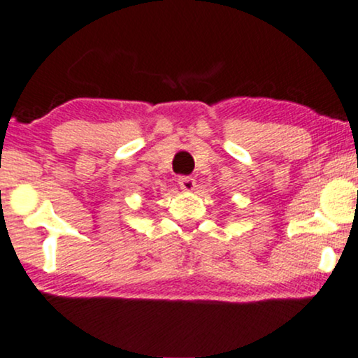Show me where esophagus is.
Masks as SVG:
<instances>
[{
  "mask_svg": "<svg viewBox=\"0 0 358 358\" xmlns=\"http://www.w3.org/2000/svg\"><path fill=\"white\" fill-rule=\"evenodd\" d=\"M178 185L183 192H192L195 188V178H192V176H180Z\"/></svg>",
  "mask_w": 358,
  "mask_h": 358,
  "instance_id": "obj_1",
  "label": "esophagus"
}]
</instances>
